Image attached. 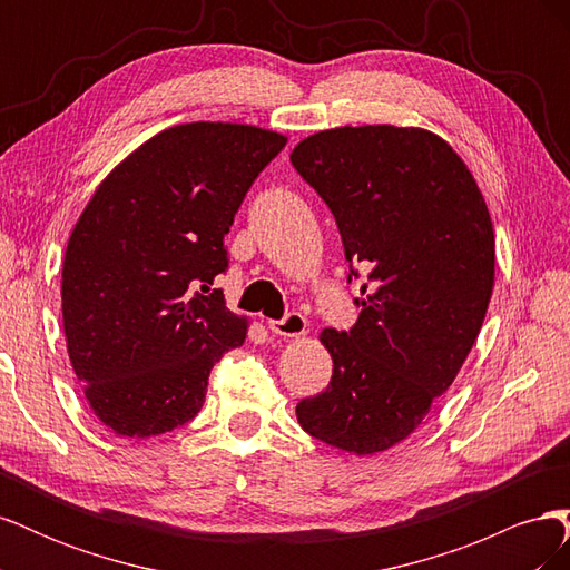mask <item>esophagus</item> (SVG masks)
Returning a JSON list of instances; mask_svg holds the SVG:
<instances>
[{
  "instance_id": "1",
  "label": "esophagus",
  "mask_w": 570,
  "mask_h": 570,
  "mask_svg": "<svg viewBox=\"0 0 570 570\" xmlns=\"http://www.w3.org/2000/svg\"><path fill=\"white\" fill-rule=\"evenodd\" d=\"M268 331L273 335H283V337H297L306 331V318L299 312H287L278 321H268Z\"/></svg>"
}]
</instances>
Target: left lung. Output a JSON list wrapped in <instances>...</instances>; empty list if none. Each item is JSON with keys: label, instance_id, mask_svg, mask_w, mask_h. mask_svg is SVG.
I'll return each mask as SVG.
<instances>
[{"label": "left lung", "instance_id": "1", "mask_svg": "<svg viewBox=\"0 0 570 570\" xmlns=\"http://www.w3.org/2000/svg\"><path fill=\"white\" fill-rule=\"evenodd\" d=\"M289 161L335 216L347 283L366 275L358 321L321 333L333 377L297 404V419L342 452H385L450 390L485 321L490 212L459 154L421 128L323 130Z\"/></svg>", "mask_w": 570, "mask_h": 570}]
</instances>
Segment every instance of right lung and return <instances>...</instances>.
Masks as SVG:
<instances>
[{
	"label": "right lung",
	"mask_w": 570,
	"mask_h": 570,
	"mask_svg": "<svg viewBox=\"0 0 570 570\" xmlns=\"http://www.w3.org/2000/svg\"><path fill=\"white\" fill-rule=\"evenodd\" d=\"M285 137L237 124L154 135L97 187L68 239L63 333L95 416L149 438L193 421L247 321L212 289L233 218Z\"/></svg>",
	"instance_id": "obj_1"
}]
</instances>
